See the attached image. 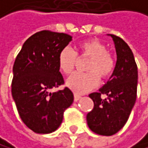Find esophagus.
<instances>
[{"label":"esophagus","instance_id":"34e87169","mask_svg":"<svg viewBox=\"0 0 148 148\" xmlns=\"http://www.w3.org/2000/svg\"><path fill=\"white\" fill-rule=\"evenodd\" d=\"M80 99H81V96H79L78 94H74V101H78Z\"/></svg>","mask_w":148,"mask_h":148}]
</instances>
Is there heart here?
<instances>
[{
	"label": "heart",
	"mask_w": 148,
	"mask_h": 148,
	"mask_svg": "<svg viewBox=\"0 0 148 148\" xmlns=\"http://www.w3.org/2000/svg\"><path fill=\"white\" fill-rule=\"evenodd\" d=\"M79 58H87L85 73H75L67 80V86L76 94H84L94 89L99 85V78L106 79L113 73L116 60L111 52L107 50L106 45L96 39L80 42L78 51L75 52L66 47L60 50L58 57V67L60 71L69 75L73 72Z\"/></svg>",
	"instance_id": "heart-1"
}]
</instances>
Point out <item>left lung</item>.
I'll use <instances>...</instances> for the list:
<instances>
[{
  "label": "left lung",
  "instance_id": "8db88e82",
  "mask_svg": "<svg viewBox=\"0 0 148 148\" xmlns=\"http://www.w3.org/2000/svg\"><path fill=\"white\" fill-rule=\"evenodd\" d=\"M110 36L116 51L115 69L99 92L88 95L94 108L87 115L88 125L101 136H112L125 126L135 105L137 89V66L131 49L119 36Z\"/></svg>",
  "mask_w": 148,
  "mask_h": 148
}]
</instances>
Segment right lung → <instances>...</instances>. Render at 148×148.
<instances>
[{"mask_svg":"<svg viewBox=\"0 0 148 148\" xmlns=\"http://www.w3.org/2000/svg\"><path fill=\"white\" fill-rule=\"evenodd\" d=\"M71 40L66 33L40 31L24 42L15 59L12 98L22 122L35 133L55 131L73 102V93L67 87L49 92L64 84L58 57Z\"/></svg>","mask_w":148,"mask_h":148,"instance_id":"right-lung-1","label":"right lung"}]
</instances>
